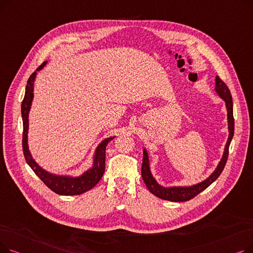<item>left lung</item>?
Here are the masks:
<instances>
[{
  "label": "left lung",
  "mask_w": 253,
  "mask_h": 253,
  "mask_svg": "<svg viewBox=\"0 0 253 253\" xmlns=\"http://www.w3.org/2000/svg\"><path fill=\"white\" fill-rule=\"evenodd\" d=\"M215 91L218 94V96L221 97L225 102V108H227V112H228L229 137H228L227 143H225L223 155L220 159V161L217 167L215 168V170L212 172L209 177H207L205 180L199 183L188 185V187H162L161 184H159L157 182V180L152 174L151 168H150L149 155L147 150L143 149V160H142V166H141L142 179L145 185L148 187L149 191L155 196L159 197L160 199H163V200H168L172 202H184V201L191 200V199L196 197L198 194H200L202 191L208 188L212 182L217 179V177L220 175L225 166V163H227L228 156H229V147L232 141V138L234 136V127H235L234 116H233V100H232V95L228 86L225 85V83L218 76H216L215 78Z\"/></svg>",
  "instance_id": "obj_1"
}]
</instances>
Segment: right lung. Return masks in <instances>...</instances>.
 I'll return each instance as SVG.
<instances>
[{"label":"right lung","instance_id":"1","mask_svg":"<svg viewBox=\"0 0 253 253\" xmlns=\"http://www.w3.org/2000/svg\"><path fill=\"white\" fill-rule=\"evenodd\" d=\"M47 61L41 64L34 72L28 80V84L25 88L24 98L21 103V116L23 122V134H22V149L25 161L34 170L35 173L40 177L47 187L54 193L63 196H74L83 194L92 188H94L97 182L100 180L104 173L105 169V148L108 143L115 138L111 136L109 138L103 139L95 150L94 157H93V165L91 168L86 170L82 175L80 176H71V175H56L50 173V172L39 166L38 163L34 160L32 154L29 150L28 144V132H29V114L31 111V106L34 98V82L36 80L37 72L41 71L46 65Z\"/></svg>","mask_w":253,"mask_h":253}]
</instances>
